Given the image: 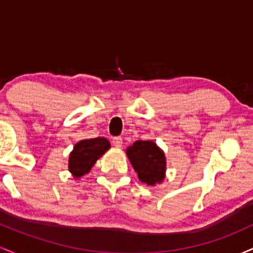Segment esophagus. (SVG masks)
Masks as SVG:
<instances>
[{"label":"esophagus","mask_w":253,"mask_h":253,"mask_svg":"<svg viewBox=\"0 0 253 253\" xmlns=\"http://www.w3.org/2000/svg\"><path fill=\"white\" fill-rule=\"evenodd\" d=\"M113 145H114L117 149H120L123 146V139L120 136H117V138H113Z\"/></svg>","instance_id":"obj_1"}]
</instances>
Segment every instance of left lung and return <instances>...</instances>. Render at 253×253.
I'll return each mask as SVG.
<instances>
[{"instance_id": "1", "label": "left lung", "mask_w": 253, "mask_h": 253, "mask_svg": "<svg viewBox=\"0 0 253 253\" xmlns=\"http://www.w3.org/2000/svg\"><path fill=\"white\" fill-rule=\"evenodd\" d=\"M138 178L145 184L155 187L164 181L167 158L164 151L153 140H138L126 149Z\"/></svg>"}]
</instances>
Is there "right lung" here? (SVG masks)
Returning a JSON list of instances; mask_svg holds the SVG:
<instances>
[{
	"label": "right lung",
	"instance_id": "1",
	"mask_svg": "<svg viewBox=\"0 0 253 253\" xmlns=\"http://www.w3.org/2000/svg\"><path fill=\"white\" fill-rule=\"evenodd\" d=\"M110 149L106 138L84 139L78 141L69 155V171L75 179L88 173L97 159Z\"/></svg>",
	"mask_w": 253,
	"mask_h": 253
}]
</instances>
